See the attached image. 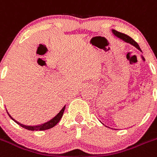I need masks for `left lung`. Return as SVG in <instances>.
<instances>
[{
    "label": "left lung",
    "instance_id": "8db88e82",
    "mask_svg": "<svg viewBox=\"0 0 157 157\" xmlns=\"http://www.w3.org/2000/svg\"><path fill=\"white\" fill-rule=\"evenodd\" d=\"M112 33H113V34L115 35V36H117L118 38L122 39L123 41H125V42H127V43H130L131 45H134L135 47H136L137 49H140V50L141 51V49H140V45H138V43H137L136 41H134V39H132L131 37H129L128 36L124 34V33H121V32H118V31L116 30H114V29H112Z\"/></svg>",
    "mask_w": 157,
    "mask_h": 157
}]
</instances>
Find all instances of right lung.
Listing matches in <instances>:
<instances>
[{
  "label": "right lung",
  "instance_id": "1",
  "mask_svg": "<svg viewBox=\"0 0 157 157\" xmlns=\"http://www.w3.org/2000/svg\"><path fill=\"white\" fill-rule=\"evenodd\" d=\"M65 108H66V105L62 108V109L60 110V112H59V113L57 114V115H56L54 118H52V119L49 120V121H48L47 122L43 123V124H41V125H34V126H31V125H23V124H21L20 122H18V121H17L16 120H14V118H13L12 117L9 115V113L8 112L7 109H6V111H7V112H8V115L10 116V118H11L13 121H15L17 125H19L20 126L22 127V128H26V129H28V130H31V131H43V130L49 129V128H52V127H54L56 125L57 123L59 121V120L61 119V118H62L63 115L64 110H65Z\"/></svg>",
  "mask_w": 157,
  "mask_h": 157
}]
</instances>
